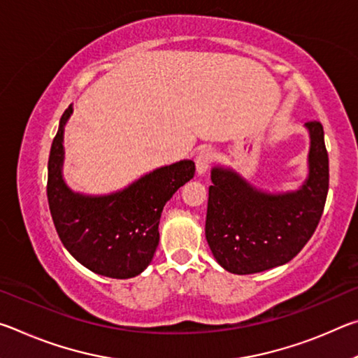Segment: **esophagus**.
I'll use <instances>...</instances> for the list:
<instances>
[{
	"instance_id": "obj_1",
	"label": "esophagus",
	"mask_w": 358,
	"mask_h": 358,
	"mask_svg": "<svg viewBox=\"0 0 358 358\" xmlns=\"http://www.w3.org/2000/svg\"><path fill=\"white\" fill-rule=\"evenodd\" d=\"M215 159V153L211 148H203L196 156V169L199 175H205L208 172L211 162Z\"/></svg>"
}]
</instances>
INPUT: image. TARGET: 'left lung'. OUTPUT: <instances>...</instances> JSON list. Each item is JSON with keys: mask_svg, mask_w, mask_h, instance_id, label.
I'll return each instance as SVG.
<instances>
[{"mask_svg": "<svg viewBox=\"0 0 358 358\" xmlns=\"http://www.w3.org/2000/svg\"><path fill=\"white\" fill-rule=\"evenodd\" d=\"M308 177L296 191L265 192L221 166L211 169L205 237L216 262L235 275H251L292 260L322 216L329 192L324 128L308 121Z\"/></svg>", "mask_w": 358, "mask_h": 358, "instance_id": "obj_1", "label": "left lung"}]
</instances>
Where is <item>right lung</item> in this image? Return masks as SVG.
<instances>
[{"label":"right lung","mask_w":358,"mask_h":358,"mask_svg":"<svg viewBox=\"0 0 358 358\" xmlns=\"http://www.w3.org/2000/svg\"><path fill=\"white\" fill-rule=\"evenodd\" d=\"M66 108L50 156L47 197L58 237L66 250L94 273L128 280L150 265L159 243V220L167 201L196 172L191 159L155 169L134 183L104 196L74 192L63 178Z\"/></svg>","instance_id":"1"}]
</instances>
